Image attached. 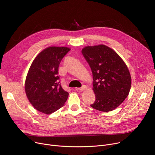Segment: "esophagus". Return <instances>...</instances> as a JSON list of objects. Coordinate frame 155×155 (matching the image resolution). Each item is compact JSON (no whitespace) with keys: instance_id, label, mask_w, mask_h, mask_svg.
Instances as JSON below:
<instances>
[{"instance_id":"34e87169","label":"esophagus","mask_w":155,"mask_h":155,"mask_svg":"<svg viewBox=\"0 0 155 155\" xmlns=\"http://www.w3.org/2000/svg\"><path fill=\"white\" fill-rule=\"evenodd\" d=\"M87 87L86 85H83L81 88H75V90H78V91H83L84 90H85V89H87Z\"/></svg>"}]
</instances>
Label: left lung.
Wrapping results in <instances>:
<instances>
[{"instance_id": "8db88e82", "label": "left lung", "mask_w": 155, "mask_h": 155, "mask_svg": "<svg viewBox=\"0 0 155 155\" xmlns=\"http://www.w3.org/2000/svg\"><path fill=\"white\" fill-rule=\"evenodd\" d=\"M82 53L93 75L95 101L91 106L102 112L115 109L125 100L131 88V78L126 64L105 45L85 47Z\"/></svg>"}]
</instances>
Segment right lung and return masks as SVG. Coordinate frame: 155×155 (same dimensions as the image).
Listing matches in <instances>:
<instances>
[{
	"mask_svg": "<svg viewBox=\"0 0 155 155\" xmlns=\"http://www.w3.org/2000/svg\"><path fill=\"white\" fill-rule=\"evenodd\" d=\"M70 50L67 47L46 48L32 61L25 82L28 99L36 110L50 114L63 107L68 93L59 82V65Z\"/></svg>",
	"mask_w": 155,
	"mask_h": 155,
	"instance_id": "1",
	"label": "right lung"
}]
</instances>
